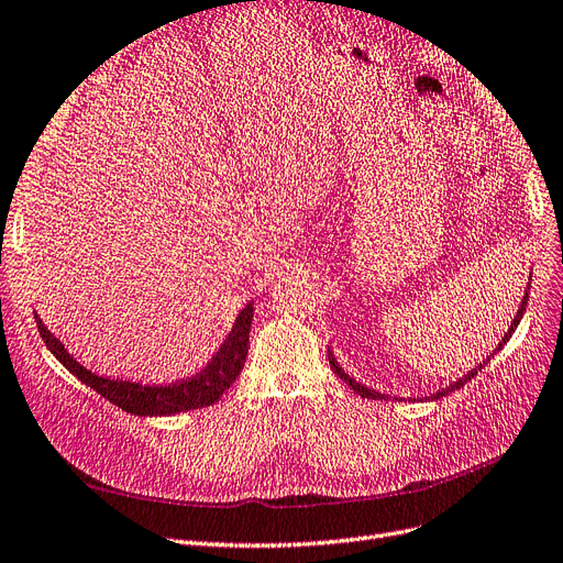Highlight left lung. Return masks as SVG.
Returning <instances> with one entry per match:
<instances>
[{
    "label": "left lung",
    "mask_w": 563,
    "mask_h": 563,
    "mask_svg": "<svg viewBox=\"0 0 563 563\" xmlns=\"http://www.w3.org/2000/svg\"><path fill=\"white\" fill-rule=\"evenodd\" d=\"M527 300H529V286H527V294H525V298H522V305H520V309H517V313H515V319H512V323H510V328H508V332L504 334V340L499 342V346L497 349H494L492 353H489V357L492 355H497V351H501L504 346H506V342L510 340V336H512V332H515V328L517 325H520V321H522V313L527 311ZM487 357V360H489ZM328 360H330V367H332V372L336 374V376H340L342 380H344V384L353 390V393H357L360 397H367V399H386V395H380V393H376V390H372V388H367V386H363V384H357V380L355 378H351L342 367H340V363H336V357L332 355V351L328 349ZM487 360H483V365L487 363ZM483 365L478 367V369H483ZM478 369H474V372H468V374H464L462 378H457L455 380V384H451V386H445L443 390H439V393H434L432 397L434 399H441V397H445L448 393H453V390H460L464 384H466V380H471V378H474L476 374H478Z\"/></svg>",
    "instance_id": "left-lung-1"
}]
</instances>
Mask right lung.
Listing matches in <instances>:
<instances>
[{
    "instance_id": "1",
    "label": "right lung",
    "mask_w": 563,
    "mask_h": 563,
    "mask_svg": "<svg viewBox=\"0 0 563 563\" xmlns=\"http://www.w3.org/2000/svg\"><path fill=\"white\" fill-rule=\"evenodd\" d=\"M252 319H254V305L250 302L238 313L229 336L212 355L210 363L196 376L175 380V384H168V386H143V384H131V380L106 378L89 372L87 367L76 363V357L64 349V344L46 325H43L38 313H34L41 340L46 342V346L59 363L74 376H78V380H82L85 386L97 390L101 397H106L108 401L115 404V407L133 416H173L183 411L203 409L219 401V397L233 386V380L240 376L244 367L246 351H250Z\"/></svg>"
}]
</instances>
